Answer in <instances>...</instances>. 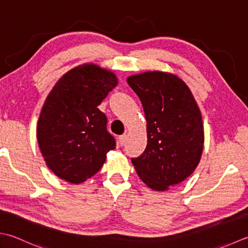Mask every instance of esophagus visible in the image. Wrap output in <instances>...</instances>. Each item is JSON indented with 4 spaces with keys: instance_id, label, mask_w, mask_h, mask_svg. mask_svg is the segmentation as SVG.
<instances>
[{
    "instance_id": "34e87169",
    "label": "esophagus",
    "mask_w": 248,
    "mask_h": 248,
    "mask_svg": "<svg viewBox=\"0 0 248 248\" xmlns=\"http://www.w3.org/2000/svg\"><path fill=\"white\" fill-rule=\"evenodd\" d=\"M127 142V135L124 134V135H120L119 137V144L120 146H124V145Z\"/></svg>"
}]
</instances>
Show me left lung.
Masks as SVG:
<instances>
[{
	"label": "left lung",
	"instance_id": "obj_1",
	"mask_svg": "<svg viewBox=\"0 0 248 248\" xmlns=\"http://www.w3.org/2000/svg\"><path fill=\"white\" fill-rule=\"evenodd\" d=\"M128 85L143 105L147 127L144 153L132 159L140 178L156 191L190 176L204 144L201 111L186 82L169 72L131 75Z\"/></svg>",
	"mask_w": 248,
	"mask_h": 248
}]
</instances>
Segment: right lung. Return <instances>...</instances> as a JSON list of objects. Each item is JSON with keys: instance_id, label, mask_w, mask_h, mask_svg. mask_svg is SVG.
<instances>
[{"instance_id": "1", "label": "right lung", "mask_w": 248, "mask_h": 248, "mask_svg": "<svg viewBox=\"0 0 248 248\" xmlns=\"http://www.w3.org/2000/svg\"><path fill=\"white\" fill-rule=\"evenodd\" d=\"M117 84L115 73L85 63L65 73L47 95L37 121V143L46 166L63 181L84 183L115 149L98 106Z\"/></svg>"}]
</instances>
